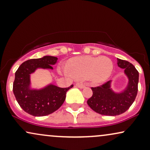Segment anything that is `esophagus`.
I'll list each match as a JSON object with an SVG mask.
<instances>
[{"instance_id":"obj_1","label":"esophagus","mask_w":150,"mask_h":150,"mask_svg":"<svg viewBox=\"0 0 150 150\" xmlns=\"http://www.w3.org/2000/svg\"><path fill=\"white\" fill-rule=\"evenodd\" d=\"M76 86L78 87L79 88H81V89H82V88H85L86 85L83 84V83H77Z\"/></svg>"}]
</instances>
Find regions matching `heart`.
I'll list each match as a JSON object with an SVG mask.
<instances>
[{
  "label": "heart",
  "instance_id": "1",
  "mask_svg": "<svg viewBox=\"0 0 150 150\" xmlns=\"http://www.w3.org/2000/svg\"><path fill=\"white\" fill-rule=\"evenodd\" d=\"M61 69L67 76L77 79H88L92 83L100 84L110 78L113 70V63L108 57L89 55L73 58L69 67L62 64Z\"/></svg>",
  "mask_w": 150,
  "mask_h": 150
}]
</instances>
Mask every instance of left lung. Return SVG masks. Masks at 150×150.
Segmentation results:
<instances>
[{"label":"left lung","instance_id":"left-lung-1","mask_svg":"<svg viewBox=\"0 0 150 150\" xmlns=\"http://www.w3.org/2000/svg\"><path fill=\"white\" fill-rule=\"evenodd\" d=\"M117 66L124 69L128 79L127 86L120 92L111 88L110 80L99 87L92 88L93 95L87 103L94 111L103 115L115 116L127 111L132 105L138 92L139 74L128 61L117 58Z\"/></svg>","mask_w":150,"mask_h":150}]
</instances>
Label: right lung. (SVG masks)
Returning <instances> with one entry per match:
<instances>
[{
	"mask_svg": "<svg viewBox=\"0 0 150 150\" xmlns=\"http://www.w3.org/2000/svg\"><path fill=\"white\" fill-rule=\"evenodd\" d=\"M58 58L44 55L41 58L30 59L20 65L15 73L13 83V92L19 106L25 112L41 117L51 114L64 103L67 92L73 85L66 88H59L53 83L40 88L32 86L31 74L39 69H53L52 65L57 62Z\"/></svg>",
	"mask_w": 150,
	"mask_h": 150,
	"instance_id": "add662e5",
	"label": "right lung"
}]
</instances>
